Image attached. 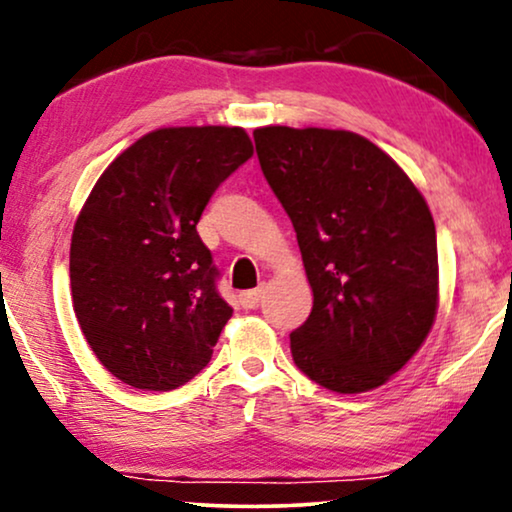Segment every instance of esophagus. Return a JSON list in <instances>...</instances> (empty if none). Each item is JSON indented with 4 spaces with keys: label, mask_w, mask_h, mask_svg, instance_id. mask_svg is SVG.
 Wrapping results in <instances>:
<instances>
[{
    "label": "esophagus",
    "mask_w": 512,
    "mask_h": 512,
    "mask_svg": "<svg viewBox=\"0 0 512 512\" xmlns=\"http://www.w3.org/2000/svg\"><path fill=\"white\" fill-rule=\"evenodd\" d=\"M263 286H256V289H249V291H242L240 293V305L244 307V310H254V307L261 303L263 298Z\"/></svg>",
    "instance_id": "1"
}]
</instances>
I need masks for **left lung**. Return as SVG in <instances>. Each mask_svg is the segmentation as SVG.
Masks as SVG:
<instances>
[{"label":"left lung","mask_w":512,"mask_h":512,"mask_svg":"<svg viewBox=\"0 0 512 512\" xmlns=\"http://www.w3.org/2000/svg\"><path fill=\"white\" fill-rule=\"evenodd\" d=\"M261 170L296 230L312 312L291 333L296 366L361 394L408 363L438 310L436 226L408 174L347 130H254Z\"/></svg>","instance_id":"8db88e82"}]
</instances>
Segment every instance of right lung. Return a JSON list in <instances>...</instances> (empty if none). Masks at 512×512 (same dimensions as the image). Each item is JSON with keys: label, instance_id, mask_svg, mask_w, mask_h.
Masks as SVG:
<instances>
[{"label": "right lung", "instance_id": "obj_1", "mask_svg": "<svg viewBox=\"0 0 512 512\" xmlns=\"http://www.w3.org/2000/svg\"><path fill=\"white\" fill-rule=\"evenodd\" d=\"M251 156L242 128H160L90 191L69 249L74 312L102 366L130 387L177 389L212 359L233 307L195 226Z\"/></svg>", "mask_w": 512, "mask_h": 512}]
</instances>
